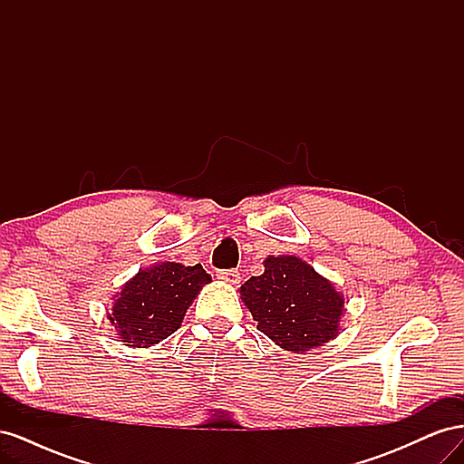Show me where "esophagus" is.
<instances>
[{"instance_id": "obj_1", "label": "esophagus", "mask_w": 464, "mask_h": 464, "mask_svg": "<svg viewBox=\"0 0 464 464\" xmlns=\"http://www.w3.org/2000/svg\"><path fill=\"white\" fill-rule=\"evenodd\" d=\"M217 276L228 285L240 283V273H237L236 269H220V271H217Z\"/></svg>"}]
</instances>
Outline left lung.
<instances>
[{
	"label": "left lung",
	"mask_w": 464,
	"mask_h": 464,
	"mask_svg": "<svg viewBox=\"0 0 464 464\" xmlns=\"http://www.w3.org/2000/svg\"><path fill=\"white\" fill-rule=\"evenodd\" d=\"M240 292L257 329L280 348L304 353L339 333L344 298L298 257H266L265 273L251 276Z\"/></svg>",
	"instance_id": "8db88e82"
}]
</instances>
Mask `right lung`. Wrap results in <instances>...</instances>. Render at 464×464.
Segmentation results:
<instances>
[{"label": "right lung", "mask_w": 464, "mask_h": 464, "mask_svg": "<svg viewBox=\"0 0 464 464\" xmlns=\"http://www.w3.org/2000/svg\"><path fill=\"white\" fill-rule=\"evenodd\" d=\"M210 276L201 265L162 263L139 271L111 307L110 321L121 343L147 348L178 331L188 307Z\"/></svg>", "instance_id": "1"}]
</instances>
